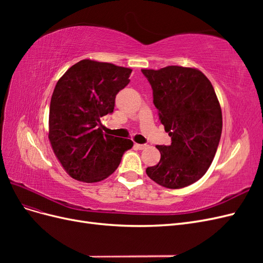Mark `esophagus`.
<instances>
[{
  "label": "esophagus",
  "instance_id": "34e87169",
  "mask_svg": "<svg viewBox=\"0 0 263 263\" xmlns=\"http://www.w3.org/2000/svg\"><path fill=\"white\" fill-rule=\"evenodd\" d=\"M135 147L138 148L139 150H142V149L147 148V145H145V144H135Z\"/></svg>",
  "mask_w": 263,
  "mask_h": 263
}]
</instances>
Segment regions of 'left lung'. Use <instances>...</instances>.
<instances>
[{
	"label": "left lung",
	"mask_w": 263,
	"mask_h": 263,
	"mask_svg": "<svg viewBox=\"0 0 263 263\" xmlns=\"http://www.w3.org/2000/svg\"><path fill=\"white\" fill-rule=\"evenodd\" d=\"M170 146H157L161 158L147 176L168 189L185 187L210 168L220 140L222 117L214 87L195 68L142 69Z\"/></svg>",
	"instance_id": "1"
}]
</instances>
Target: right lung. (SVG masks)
I'll list each match as a JSON object with an SVG mask.
<instances>
[{
  "mask_svg": "<svg viewBox=\"0 0 263 263\" xmlns=\"http://www.w3.org/2000/svg\"><path fill=\"white\" fill-rule=\"evenodd\" d=\"M132 69L83 59L55 84L49 108L48 138L71 178L93 183L109 177L130 139L103 135L100 118L113 113L116 94L129 83Z\"/></svg>",
  "mask_w": 263,
  "mask_h": 263,
  "instance_id": "obj_1",
  "label": "right lung"
}]
</instances>
